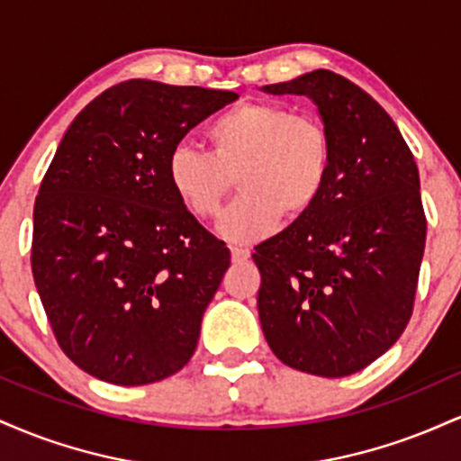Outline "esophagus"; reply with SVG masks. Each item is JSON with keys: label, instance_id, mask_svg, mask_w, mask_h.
<instances>
[{"label": "esophagus", "instance_id": "obj_1", "mask_svg": "<svg viewBox=\"0 0 461 461\" xmlns=\"http://www.w3.org/2000/svg\"><path fill=\"white\" fill-rule=\"evenodd\" d=\"M249 258H251V251H249V249H242V247L231 249V262L240 264V262H247Z\"/></svg>", "mask_w": 461, "mask_h": 461}]
</instances>
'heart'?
Returning a JSON list of instances; mask_svg holds the SVG:
<instances>
[{"label": "heart", "instance_id": "1", "mask_svg": "<svg viewBox=\"0 0 461 461\" xmlns=\"http://www.w3.org/2000/svg\"><path fill=\"white\" fill-rule=\"evenodd\" d=\"M210 153L179 145L168 153L167 179L179 203L212 219L234 188L242 197L227 210L221 234L253 242L314 210L331 173V136L322 121L271 102H242L205 128Z\"/></svg>", "mask_w": 461, "mask_h": 461}]
</instances>
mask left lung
<instances>
[{
  "label": "left lung",
  "mask_w": 461,
  "mask_h": 461,
  "mask_svg": "<svg viewBox=\"0 0 461 461\" xmlns=\"http://www.w3.org/2000/svg\"><path fill=\"white\" fill-rule=\"evenodd\" d=\"M262 91L310 97L333 147L314 210L253 253L264 338L285 366L347 377L384 356L414 310L427 236L418 167L390 114L338 73Z\"/></svg>",
  "instance_id": "obj_1"
}]
</instances>
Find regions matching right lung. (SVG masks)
Segmentation results:
<instances>
[{
  "label": "right lung",
  "mask_w": 461,
  "mask_h": 461,
  "mask_svg": "<svg viewBox=\"0 0 461 461\" xmlns=\"http://www.w3.org/2000/svg\"><path fill=\"white\" fill-rule=\"evenodd\" d=\"M231 91L128 79L68 125L34 203L32 273L65 356L116 385L188 364L230 249L168 186L167 160Z\"/></svg>",
  "instance_id": "right-lung-1"
}]
</instances>
